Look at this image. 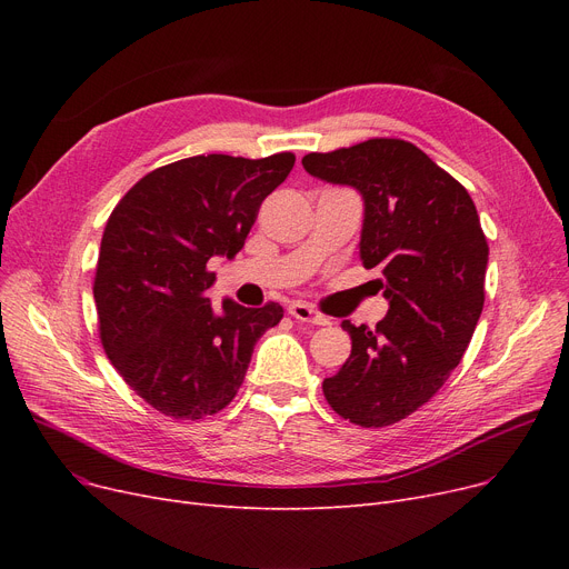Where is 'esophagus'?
<instances>
[{
    "mask_svg": "<svg viewBox=\"0 0 569 569\" xmlns=\"http://www.w3.org/2000/svg\"><path fill=\"white\" fill-rule=\"evenodd\" d=\"M288 313H290L295 320H300V322L330 325V318H325L322 313H318L313 307H309V305H305V302H292V305L288 307Z\"/></svg>",
    "mask_w": 569,
    "mask_h": 569,
    "instance_id": "1",
    "label": "esophagus"
}]
</instances>
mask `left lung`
Listing matches in <instances>:
<instances>
[{
  "label": "left lung",
  "mask_w": 569,
  "mask_h": 569,
  "mask_svg": "<svg viewBox=\"0 0 569 569\" xmlns=\"http://www.w3.org/2000/svg\"><path fill=\"white\" fill-rule=\"evenodd\" d=\"M302 166L365 200L360 258L390 302L373 327L343 320L352 350L322 392L360 427L395 425L425 406L461 362L485 307L489 244L468 191L422 149L373 138Z\"/></svg>",
  "instance_id": "1"
}]
</instances>
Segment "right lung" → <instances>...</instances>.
I'll return each mask as SVG.
<instances>
[{
    "mask_svg": "<svg viewBox=\"0 0 569 569\" xmlns=\"http://www.w3.org/2000/svg\"><path fill=\"white\" fill-rule=\"evenodd\" d=\"M295 166L200 154L144 174L106 223L94 279L99 332L112 367L154 410L202 420L242 385L256 341L283 309L212 307V258H234L262 200Z\"/></svg>",
    "mask_w": 569,
    "mask_h": 569,
    "instance_id": "obj_1",
    "label": "right lung"
}]
</instances>
